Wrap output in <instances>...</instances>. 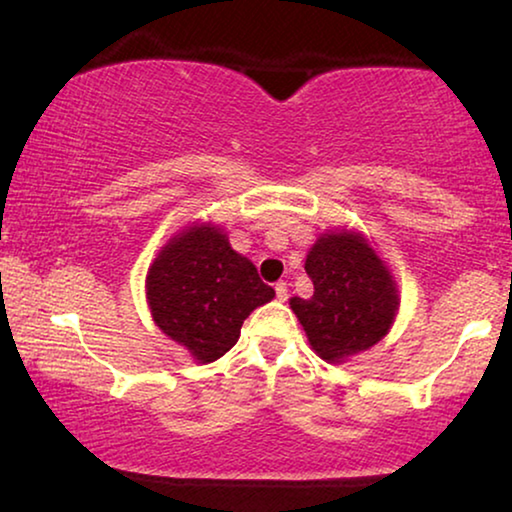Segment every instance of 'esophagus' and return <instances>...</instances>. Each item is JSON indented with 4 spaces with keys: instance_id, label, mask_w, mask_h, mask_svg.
Listing matches in <instances>:
<instances>
[{
    "instance_id": "34e87169",
    "label": "esophagus",
    "mask_w": 512,
    "mask_h": 512,
    "mask_svg": "<svg viewBox=\"0 0 512 512\" xmlns=\"http://www.w3.org/2000/svg\"><path fill=\"white\" fill-rule=\"evenodd\" d=\"M274 293H277V300L279 302H286L288 300V286L284 284V281H279V284L274 286Z\"/></svg>"
}]
</instances>
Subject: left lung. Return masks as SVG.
<instances>
[{
  "mask_svg": "<svg viewBox=\"0 0 512 512\" xmlns=\"http://www.w3.org/2000/svg\"><path fill=\"white\" fill-rule=\"evenodd\" d=\"M305 270L314 295L291 298V309L323 360L344 362L388 335L399 309L397 284L360 233L321 235Z\"/></svg>",
  "mask_w": 512,
  "mask_h": 512,
  "instance_id": "left-lung-1",
  "label": "left lung"
}]
</instances>
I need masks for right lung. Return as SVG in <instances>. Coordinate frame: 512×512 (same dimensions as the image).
Listing matches in <instances>:
<instances>
[{
  "mask_svg": "<svg viewBox=\"0 0 512 512\" xmlns=\"http://www.w3.org/2000/svg\"><path fill=\"white\" fill-rule=\"evenodd\" d=\"M145 291L154 323L198 362L231 351L244 318L274 298L254 263L210 224L189 226L159 251Z\"/></svg>",
  "mask_w": 512,
  "mask_h": 512,
  "instance_id": "obj_1",
  "label": "right lung"
}]
</instances>
